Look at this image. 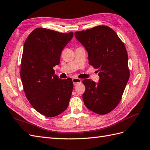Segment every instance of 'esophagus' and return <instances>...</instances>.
Instances as JSON below:
<instances>
[{"label":"esophagus","instance_id":"esophagus-1","mask_svg":"<svg viewBox=\"0 0 150 150\" xmlns=\"http://www.w3.org/2000/svg\"><path fill=\"white\" fill-rule=\"evenodd\" d=\"M72 81H73V83H74V86H76V84L81 83V80H80V79H78V78H74L72 79Z\"/></svg>","mask_w":150,"mask_h":150}]
</instances>
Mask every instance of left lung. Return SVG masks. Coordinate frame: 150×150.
I'll return each mask as SVG.
<instances>
[{
	"instance_id": "8db88e82",
	"label": "left lung",
	"mask_w": 150,
	"mask_h": 150,
	"mask_svg": "<svg viewBox=\"0 0 150 150\" xmlns=\"http://www.w3.org/2000/svg\"><path fill=\"white\" fill-rule=\"evenodd\" d=\"M75 36L87 51L89 64L99 71L98 83L82 81L84 105L97 114L108 113L120 103L129 79L125 45L114 30L104 25L76 32Z\"/></svg>"
}]
</instances>
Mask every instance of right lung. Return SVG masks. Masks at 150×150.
<instances>
[{
	"mask_svg": "<svg viewBox=\"0 0 150 150\" xmlns=\"http://www.w3.org/2000/svg\"><path fill=\"white\" fill-rule=\"evenodd\" d=\"M73 36V32L38 28L25 42L20 71L23 86L33 108L45 117H56L68 106L72 80L59 79L53 67L59 64L62 50Z\"/></svg>",
	"mask_w": 150,
	"mask_h": 150,
	"instance_id": "add662e5",
	"label": "right lung"
}]
</instances>
